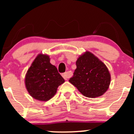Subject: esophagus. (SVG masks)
Returning a JSON list of instances; mask_svg holds the SVG:
<instances>
[{"label": "esophagus", "instance_id": "obj_1", "mask_svg": "<svg viewBox=\"0 0 134 134\" xmlns=\"http://www.w3.org/2000/svg\"><path fill=\"white\" fill-rule=\"evenodd\" d=\"M62 77L65 80H67V79L69 77V74L68 72H65V73L62 74Z\"/></svg>", "mask_w": 134, "mask_h": 134}]
</instances>
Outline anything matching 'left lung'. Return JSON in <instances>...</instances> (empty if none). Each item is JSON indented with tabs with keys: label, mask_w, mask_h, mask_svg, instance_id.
I'll return each instance as SVG.
<instances>
[{
	"label": "left lung",
	"mask_w": 134,
	"mask_h": 134,
	"mask_svg": "<svg viewBox=\"0 0 134 134\" xmlns=\"http://www.w3.org/2000/svg\"><path fill=\"white\" fill-rule=\"evenodd\" d=\"M69 82L87 98L103 95L109 88L111 76L105 64L90 52L80 55Z\"/></svg>",
	"instance_id": "left-lung-1"
}]
</instances>
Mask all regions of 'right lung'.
<instances>
[{
  "mask_svg": "<svg viewBox=\"0 0 134 134\" xmlns=\"http://www.w3.org/2000/svg\"><path fill=\"white\" fill-rule=\"evenodd\" d=\"M25 85L34 99L47 101L56 94L58 87L65 82L57 69L50 62L48 55L40 53L27 70Z\"/></svg>",
  "mask_w": 134,
  "mask_h": 134,
  "instance_id": "obj_1",
  "label": "right lung"
}]
</instances>
